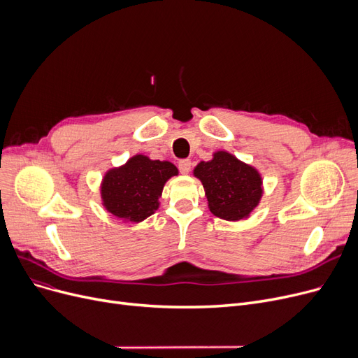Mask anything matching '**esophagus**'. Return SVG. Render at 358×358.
I'll use <instances>...</instances> for the list:
<instances>
[{"label":"esophagus","mask_w":358,"mask_h":358,"mask_svg":"<svg viewBox=\"0 0 358 358\" xmlns=\"http://www.w3.org/2000/svg\"><path fill=\"white\" fill-rule=\"evenodd\" d=\"M178 168H180V173L181 174H189L190 173V169H192V161H189V159H182V161H180L178 162Z\"/></svg>","instance_id":"34e87169"}]
</instances>
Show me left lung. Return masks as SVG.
<instances>
[{
  "label": "left lung",
  "mask_w": 358,
  "mask_h": 358,
  "mask_svg": "<svg viewBox=\"0 0 358 358\" xmlns=\"http://www.w3.org/2000/svg\"><path fill=\"white\" fill-rule=\"evenodd\" d=\"M193 176L203 184L209 210L223 220H247L264 194L258 169L223 149L200 161Z\"/></svg>",
  "instance_id": "left-lung-1"
}]
</instances>
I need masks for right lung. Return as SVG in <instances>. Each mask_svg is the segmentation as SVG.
Segmentation results:
<instances>
[{"label":"right lung","mask_w":358,"mask_h":358,"mask_svg":"<svg viewBox=\"0 0 358 358\" xmlns=\"http://www.w3.org/2000/svg\"><path fill=\"white\" fill-rule=\"evenodd\" d=\"M176 176L178 169L173 162L136 154L104 173L100 184L101 204L123 222L141 223L159 209L164 185Z\"/></svg>","instance_id":"obj_1"}]
</instances>
